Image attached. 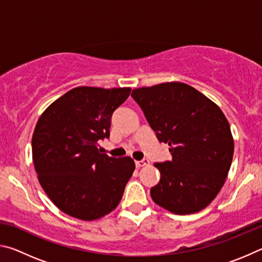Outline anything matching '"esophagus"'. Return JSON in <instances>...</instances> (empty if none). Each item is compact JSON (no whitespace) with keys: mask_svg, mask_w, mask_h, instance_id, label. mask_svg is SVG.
Instances as JSON below:
<instances>
[{"mask_svg":"<svg viewBox=\"0 0 262 262\" xmlns=\"http://www.w3.org/2000/svg\"><path fill=\"white\" fill-rule=\"evenodd\" d=\"M149 164V159H142V161H136L135 162V165L137 166V167H142V166H145V165H148Z\"/></svg>","mask_w":262,"mask_h":262,"instance_id":"1","label":"esophagus"}]
</instances>
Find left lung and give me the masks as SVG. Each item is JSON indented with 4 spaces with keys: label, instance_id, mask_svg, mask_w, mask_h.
<instances>
[{
    "label": "left lung",
    "instance_id": "obj_1",
    "mask_svg": "<svg viewBox=\"0 0 262 262\" xmlns=\"http://www.w3.org/2000/svg\"><path fill=\"white\" fill-rule=\"evenodd\" d=\"M172 159L155 163L159 183L150 189L158 206L178 215L198 212L224 185L233 157L230 125L221 108L185 83H163L132 91Z\"/></svg>",
    "mask_w": 262,
    "mask_h": 262
}]
</instances>
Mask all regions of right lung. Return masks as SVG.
I'll use <instances>...</instances> for the list:
<instances>
[{
    "instance_id": "1",
    "label": "right lung",
    "mask_w": 262,
    "mask_h": 262,
    "mask_svg": "<svg viewBox=\"0 0 262 262\" xmlns=\"http://www.w3.org/2000/svg\"><path fill=\"white\" fill-rule=\"evenodd\" d=\"M130 88L78 86L41 114L32 136V157L41 187L66 214L100 219L117 208L135 170L130 157L101 154L97 143L108 139L111 118Z\"/></svg>"
}]
</instances>
